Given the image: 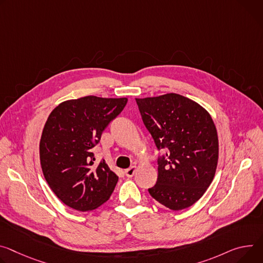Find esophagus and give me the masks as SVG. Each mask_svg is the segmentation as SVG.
Here are the masks:
<instances>
[{
	"instance_id": "esophagus-1",
	"label": "esophagus",
	"mask_w": 263,
	"mask_h": 263,
	"mask_svg": "<svg viewBox=\"0 0 263 263\" xmlns=\"http://www.w3.org/2000/svg\"><path fill=\"white\" fill-rule=\"evenodd\" d=\"M135 171H136V165H132L131 168H129L125 171V174L127 177H132L135 174Z\"/></svg>"
}]
</instances>
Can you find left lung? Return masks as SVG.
Returning a JSON list of instances; mask_svg holds the SVG:
<instances>
[{"label": "left lung", "mask_w": 263, "mask_h": 263, "mask_svg": "<svg viewBox=\"0 0 263 263\" xmlns=\"http://www.w3.org/2000/svg\"><path fill=\"white\" fill-rule=\"evenodd\" d=\"M147 130L158 150L156 184L148 191L173 211L194 204L211 184L218 162V136L211 115L176 93L136 99Z\"/></svg>", "instance_id": "1"}]
</instances>
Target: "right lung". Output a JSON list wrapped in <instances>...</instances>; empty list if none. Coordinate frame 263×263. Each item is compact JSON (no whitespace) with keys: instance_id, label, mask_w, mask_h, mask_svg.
I'll return each mask as SVG.
<instances>
[{"instance_id":"add662e5","label":"right lung","mask_w":263,"mask_h":263,"mask_svg":"<svg viewBox=\"0 0 263 263\" xmlns=\"http://www.w3.org/2000/svg\"><path fill=\"white\" fill-rule=\"evenodd\" d=\"M128 99L93 97L63 102L48 116L40 141L43 174L66 205L87 212L111 196L118 176L103 159L94 165L92 149Z\"/></svg>"}]
</instances>
